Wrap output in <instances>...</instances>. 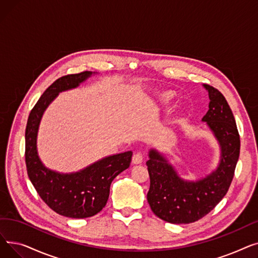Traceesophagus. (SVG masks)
<instances>
[{
    "instance_id": "1",
    "label": "esophagus",
    "mask_w": 258,
    "mask_h": 258,
    "mask_svg": "<svg viewBox=\"0 0 258 258\" xmlns=\"http://www.w3.org/2000/svg\"><path fill=\"white\" fill-rule=\"evenodd\" d=\"M133 163L134 164H140V163H142V161H143V157H142V154H140V153H135L134 155H133Z\"/></svg>"
}]
</instances>
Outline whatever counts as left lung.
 <instances>
[{
    "label": "left lung",
    "mask_w": 258,
    "mask_h": 258,
    "mask_svg": "<svg viewBox=\"0 0 258 258\" xmlns=\"http://www.w3.org/2000/svg\"><path fill=\"white\" fill-rule=\"evenodd\" d=\"M209 110L202 121L221 150L220 161L205 178L189 181L181 178L168 159L156 148L148 152L146 162L151 186L147 202L153 212L167 223L189 224L208 214L226 196L232 182L239 157L240 140L235 119L224 95L209 85Z\"/></svg>",
    "instance_id": "1"
}]
</instances>
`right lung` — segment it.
<instances>
[{
  "label": "right lung",
  "mask_w": 258,
  "mask_h": 258,
  "mask_svg": "<svg viewBox=\"0 0 258 258\" xmlns=\"http://www.w3.org/2000/svg\"><path fill=\"white\" fill-rule=\"evenodd\" d=\"M94 74L85 71L54 81L32 108L25 133L27 172L35 190L53 211L72 219L90 218L102 210L110 196L113 180L130 167L133 156L131 151L107 156L70 173L52 170L39 159L37 133L47 107L59 93L77 88Z\"/></svg>",
  "instance_id": "add662e5"
}]
</instances>
